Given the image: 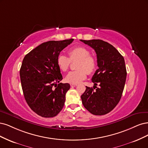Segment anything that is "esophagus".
Instances as JSON below:
<instances>
[{"label": "esophagus", "mask_w": 148, "mask_h": 148, "mask_svg": "<svg viewBox=\"0 0 148 148\" xmlns=\"http://www.w3.org/2000/svg\"><path fill=\"white\" fill-rule=\"evenodd\" d=\"M71 87H76L77 85V84H70Z\"/></svg>", "instance_id": "obj_1"}]
</instances>
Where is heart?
Here are the masks:
<instances>
[{"label": "heart", "instance_id": "1", "mask_svg": "<svg viewBox=\"0 0 148 148\" xmlns=\"http://www.w3.org/2000/svg\"><path fill=\"white\" fill-rule=\"evenodd\" d=\"M69 58L60 54L57 57L56 63L60 69L66 72L71 63V61L78 60L76 64V71H71L66 76L65 80L71 84H79L87 78V73L92 74L97 68V60L95 56L90 55V51L85 47H75L71 49L69 52Z\"/></svg>", "mask_w": 148, "mask_h": 148}]
</instances>
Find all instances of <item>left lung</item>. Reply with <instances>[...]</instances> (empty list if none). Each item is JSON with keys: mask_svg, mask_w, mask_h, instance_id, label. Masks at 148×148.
I'll return each instance as SVG.
<instances>
[{"mask_svg": "<svg viewBox=\"0 0 148 148\" xmlns=\"http://www.w3.org/2000/svg\"><path fill=\"white\" fill-rule=\"evenodd\" d=\"M80 41L96 52L98 69L92 80L95 85L99 86L96 90L86 86L81 95L82 104L92 114L104 115L117 106L122 97L127 77L125 60L115 47L106 42L99 39Z\"/></svg>", "mask_w": 148, "mask_h": 148, "instance_id": "1", "label": "left lung"}]
</instances>
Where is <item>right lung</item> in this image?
I'll use <instances>...</instances> for the list:
<instances>
[{
    "mask_svg": "<svg viewBox=\"0 0 148 148\" xmlns=\"http://www.w3.org/2000/svg\"><path fill=\"white\" fill-rule=\"evenodd\" d=\"M73 40L42 43L23 60L20 75L24 97L32 110L41 117H55L64 106L70 85L60 83L63 76L56 59Z\"/></svg>",
    "mask_w": 148,
    "mask_h": 148,
    "instance_id": "1",
    "label": "right lung"
}]
</instances>
